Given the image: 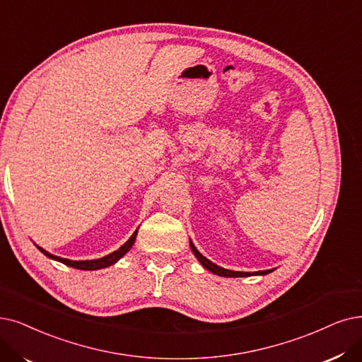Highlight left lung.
<instances>
[{
	"instance_id": "8db88e82",
	"label": "left lung",
	"mask_w": 362,
	"mask_h": 362,
	"mask_svg": "<svg viewBox=\"0 0 362 362\" xmlns=\"http://www.w3.org/2000/svg\"><path fill=\"white\" fill-rule=\"evenodd\" d=\"M190 248L193 251V254L196 255V258L200 262V264L204 266L206 270L212 272L214 274H218V276H224V278H243V276H252V274H267L270 273L272 270H263V272H255V273H250V272H233V270H227V269H223L220 266L214 264L212 262H209V259L206 257L202 255L196 247L193 245V242L190 240Z\"/></svg>"
}]
</instances>
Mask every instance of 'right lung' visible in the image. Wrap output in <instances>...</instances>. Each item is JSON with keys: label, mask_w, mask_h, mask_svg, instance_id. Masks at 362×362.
<instances>
[{"label": "right lung", "mask_w": 362, "mask_h": 362, "mask_svg": "<svg viewBox=\"0 0 362 362\" xmlns=\"http://www.w3.org/2000/svg\"><path fill=\"white\" fill-rule=\"evenodd\" d=\"M136 235H138V228L134 231V235L129 238V240L126 242V243H123L122 247L117 250V251H114V252H111V254H108V255H105V257H103V258H98V259H83V262H72V259H68V258H61V257H57V255H53V254H50V252H47L46 250H42L41 247H38L37 245V248L45 254L46 257H49V258H52V259H56V262H61V263H64L65 266H69V267H74V269H80V270H98V269H104V267H108V266H111V264H114V263H117L119 259L132 248V245L135 243V239H136Z\"/></svg>", "instance_id": "1"}]
</instances>
